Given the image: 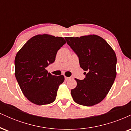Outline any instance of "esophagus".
Masks as SVG:
<instances>
[{"label":"esophagus","mask_w":131,"mask_h":131,"mask_svg":"<svg viewBox=\"0 0 131 131\" xmlns=\"http://www.w3.org/2000/svg\"><path fill=\"white\" fill-rule=\"evenodd\" d=\"M69 79H70V78L67 77V76H65V77H64V79H65V81H68Z\"/></svg>","instance_id":"34e87169"}]
</instances>
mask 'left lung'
Masks as SVG:
<instances>
[{"mask_svg": "<svg viewBox=\"0 0 131 131\" xmlns=\"http://www.w3.org/2000/svg\"><path fill=\"white\" fill-rule=\"evenodd\" d=\"M65 39L85 71L84 79H75L77 85L71 91L73 100L87 106L100 103L108 94L116 76L115 52L106 40L97 35L67 37Z\"/></svg>", "mask_w": 131, "mask_h": 131, "instance_id": "8db88e82", "label": "left lung"}]
</instances>
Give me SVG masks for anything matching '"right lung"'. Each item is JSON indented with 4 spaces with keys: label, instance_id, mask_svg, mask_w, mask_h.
<instances>
[{
    "label": "right lung",
    "instance_id": "obj_1",
    "mask_svg": "<svg viewBox=\"0 0 131 131\" xmlns=\"http://www.w3.org/2000/svg\"><path fill=\"white\" fill-rule=\"evenodd\" d=\"M66 43L63 37L39 34L31 37L16 53L15 77L28 100L38 105L55 101L63 75L53 76L46 68L55 60L58 50Z\"/></svg>",
    "mask_w": 131,
    "mask_h": 131
}]
</instances>
